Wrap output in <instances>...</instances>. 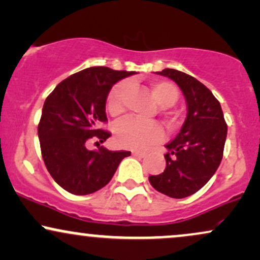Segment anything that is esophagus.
<instances>
[{
	"mask_svg": "<svg viewBox=\"0 0 260 260\" xmlns=\"http://www.w3.org/2000/svg\"><path fill=\"white\" fill-rule=\"evenodd\" d=\"M132 155L136 156V157H144L146 155L145 151H137V150H133Z\"/></svg>",
	"mask_w": 260,
	"mask_h": 260,
	"instance_id": "34e87169",
	"label": "esophagus"
}]
</instances>
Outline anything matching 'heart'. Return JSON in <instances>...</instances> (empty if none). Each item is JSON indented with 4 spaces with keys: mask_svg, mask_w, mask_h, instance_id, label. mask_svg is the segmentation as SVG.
<instances>
[{
    "mask_svg": "<svg viewBox=\"0 0 260 260\" xmlns=\"http://www.w3.org/2000/svg\"><path fill=\"white\" fill-rule=\"evenodd\" d=\"M128 88L127 82H118L106 96V109L112 116L123 112V96ZM152 96L164 108H172L179 100L180 93L176 84L168 81H152L150 83ZM173 123V121H172ZM115 140L122 148L144 149L158 142L164 136L162 128L155 121H140L134 117L122 118L115 124Z\"/></svg>",
    "mask_w": 260,
    "mask_h": 260,
    "instance_id": "obj_1",
    "label": "heart"
}]
</instances>
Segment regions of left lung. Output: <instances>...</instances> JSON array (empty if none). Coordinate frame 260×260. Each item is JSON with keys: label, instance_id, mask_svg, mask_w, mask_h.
I'll list each match as a JSON object with an SVG mask.
<instances>
[{"label": "left lung", "instance_id": "8db88e82", "mask_svg": "<svg viewBox=\"0 0 260 260\" xmlns=\"http://www.w3.org/2000/svg\"><path fill=\"white\" fill-rule=\"evenodd\" d=\"M173 80L186 100L187 114L178 136L166 145V168L150 176L157 191L184 199L199 191L219 167L226 139L220 103L205 84L185 73L165 69L156 73Z\"/></svg>", "mask_w": 260, "mask_h": 260}]
</instances>
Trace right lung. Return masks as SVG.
I'll return each mask as SVG.
<instances>
[{
  "instance_id": "add662e5",
  "label": "right lung",
  "mask_w": 260,
  "mask_h": 260,
  "mask_svg": "<svg viewBox=\"0 0 260 260\" xmlns=\"http://www.w3.org/2000/svg\"><path fill=\"white\" fill-rule=\"evenodd\" d=\"M106 67H93L61 81L47 96L39 123L43 161L55 183L74 195H88L104 187L131 151L88 150L90 139L104 143L110 132L106 122V96L117 81L134 75ZM98 143V142H96ZM98 143V144H99Z\"/></svg>"
}]
</instances>
